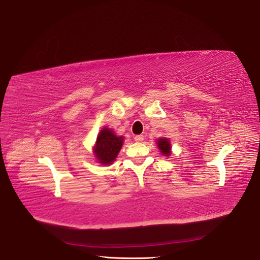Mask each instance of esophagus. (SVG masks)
<instances>
[{
  "mask_svg": "<svg viewBox=\"0 0 260 260\" xmlns=\"http://www.w3.org/2000/svg\"><path fill=\"white\" fill-rule=\"evenodd\" d=\"M135 141L136 142H141V141H143V136L142 135H137V136H135Z\"/></svg>",
  "mask_w": 260,
  "mask_h": 260,
  "instance_id": "obj_1",
  "label": "esophagus"
}]
</instances>
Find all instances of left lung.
Returning <instances> with one entry per match:
<instances>
[{"label": "left lung", "instance_id": "1", "mask_svg": "<svg viewBox=\"0 0 260 260\" xmlns=\"http://www.w3.org/2000/svg\"><path fill=\"white\" fill-rule=\"evenodd\" d=\"M157 145H158V148L160 149V152L163 155L167 156V157L171 156V148H172V146H171V143H170L169 139H167V138H160V139H158L157 140Z\"/></svg>", "mask_w": 260, "mask_h": 260}]
</instances>
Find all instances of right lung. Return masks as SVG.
<instances>
[{
    "instance_id": "obj_1",
    "label": "right lung",
    "mask_w": 260,
    "mask_h": 260,
    "mask_svg": "<svg viewBox=\"0 0 260 260\" xmlns=\"http://www.w3.org/2000/svg\"><path fill=\"white\" fill-rule=\"evenodd\" d=\"M122 136H117L107 127H103L99 133L93 146V154L101 165H112L117 158L123 144Z\"/></svg>"
}]
</instances>
